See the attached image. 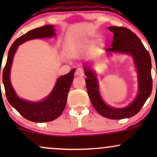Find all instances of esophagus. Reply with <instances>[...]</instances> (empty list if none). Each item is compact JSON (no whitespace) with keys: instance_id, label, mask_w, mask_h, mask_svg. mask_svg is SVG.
Instances as JSON below:
<instances>
[{"instance_id":"1","label":"esophagus","mask_w":157,"mask_h":157,"mask_svg":"<svg viewBox=\"0 0 157 157\" xmlns=\"http://www.w3.org/2000/svg\"><path fill=\"white\" fill-rule=\"evenodd\" d=\"M75 76H84V71L82 68H77L75 71Z\"/></svg>"}]
</instances>
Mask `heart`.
I'll list each match as a JSON object with an SVG mask.
<instances>
[{
	"mask_svg": "<svg viewBox=\"0 0 157 157\" xmlns=\"http://www.w3.org/2000/svg\"><path fill=\"white\" fill-rule=\"evenodd\" d=\"M69 52H73V50H72V49H70Z\"/></svg>",
	"mask_w": 157,
	"mask_h": 157,
	"instance_id": "obj_1",
	"label": "heart"
}]
</instances>
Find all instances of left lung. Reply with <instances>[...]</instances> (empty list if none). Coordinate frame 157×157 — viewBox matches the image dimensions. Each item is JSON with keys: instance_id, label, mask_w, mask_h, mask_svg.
I'll return each mask as SVG.
<instances>
[{"instance_id": "left-lung-1", "label": "left lung", "mask_w": 157, "mask_h": 157, "mask_svg": "<svg viewBox=\"0 0 157 157\" xmlns=\"http://www.w3.org/2000/svg\"><path fill=\"white\" fill-rule=\"evenodd\" d=\"M109 29L113 33V37L111 48H107L106 51L120 52L133 56L137 68L139 94L134 102L124 109H114L106 105L99 93L96 77L89 68H86L85 71V75L87 76L86 89L94 108L100 115L111 120H121L136 114L151 95L153 86L151 60L149 52L141 40L130 29L119 26H111Z\"/></svg>"}]
</instances>
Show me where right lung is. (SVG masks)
I'll use <instances>...</instances> for the list:
<instances>
[{
	"label": "right lung",
	"instance_id": "obj_1",
	"mask_svg": "<svg viewBox=\"0 0 157 157\" xmlns=\"http://www.w3.org/2000/svg\"><path fill=\"white\" fill-rule=\"evenodd\" d=\"M55 35L52 25H46L35 29L18 37L9 50L8 57L3 70V82L5 93L10 105L13 106L26 120L35 122H46L55 120L63 113L66 107L68 91L72 83L75 69L59 77L53 91L44 100L32 102L20 99L17 96L10 80V68L12 59L19 45L31 39L50 37ZM1 74V70H0Z\"/></svg>",
	"mask_w": 157,
	"mask_h": 157
}]
</instances>
